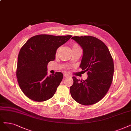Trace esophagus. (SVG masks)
<instances>
[{
  "label": "esophagus",
  "mask_w": 131,
  "mask_h": 131,
  "mask_svg": "<svg viewBox=\"0 0 131 131\" xmlns=\"http://www.w3.org/2000/svg\"><path fill=\"white\" fill-rule=\"evenodd\" d=\"M63 76H64V77H66V78H67V77H69V75H68V74H64Z\"/></svg>",
  "instance_id": "34e87169"
}]
</instances>
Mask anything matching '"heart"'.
Masks as SVG:
<instances>
[{"instance_id":"b5f03b06","label":"heart","mask_w":131,"mask_h":131,"mask_svg":"<svg viewBox=\"0 0 131 131\" xmlns=\"http://www.w3.org/2000/svg\"><path fill=\"white\" fill-rule=\"evenodd\" d=\"M81 49V48L80 47V46H78L77 44H74L72 46V50H76V49Z\"/></svg>"}]
</instances>
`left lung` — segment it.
I'll list each match as a JSON object with an SVG mask.
<instances>
[{
	"label": "left lung",
	"instance_id": "obj_1",
	"mask_svg": "<svg viewBox=\"0 0 131 131\" xmlns=\"http://www.w3.org/2000/svg\"><path fill=\"white\" fill-rule=\"evenodd\" d=\"M71 39L80 45L83 54L80 67L87 72L84 81L73 77L74 83L70 87L72 98L82 105H90L105 96L112 82L113 61L103 42L91 36H73Z\"/></svg>",
	"mask_w": 131,
	"mask_h": 131
}]
</instances>
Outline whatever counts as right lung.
Segmentation results:
<instances>
[{"label":"right lung","mask_w":131,"mask_h":131,"mask_svg":"<svg viewBox=\"0 0 131 131\" xmlns=\"http://www.w3.org/2000/svg\"><path fill=\"white\" fill-rule=\"evenodd\" d=\"M71 35L41 34L28 39L18 55L17 77L23 93L36 102H43L54 96L63 78L56 72L47 75V64L55 59L56 50L68 41Z\"/></svg>","instance_id":"add662e5"}]
</instances>
